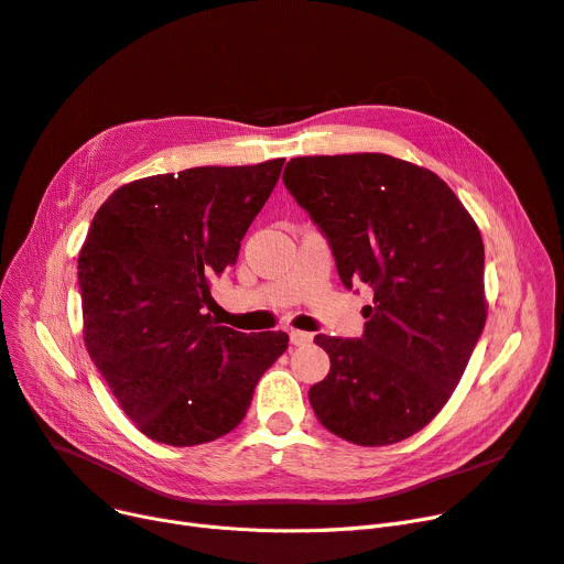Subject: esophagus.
<instances>
[{
    "mask_svg": "<svg viewBox=\"0 0 564 564\" xmlns=\"http://www.w3.org/2000/svg\"><path fill=\"white\" fill-rule=\"evenodd\" d=\"M289 339L293 346H303V344H310L312 341V335L310 333H303V330H291L289 333Z\"/></svg>",
    "mask_w": 564,
    "mask_h": 564,
    "instance_id": "1",
    "label": "esophagus"
}]
</instances>
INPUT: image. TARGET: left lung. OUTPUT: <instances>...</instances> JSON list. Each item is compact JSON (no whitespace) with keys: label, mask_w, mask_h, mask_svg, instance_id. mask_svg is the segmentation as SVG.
<instances>
[{"label":"left lung","mask_w":564,"mask_h":564,"mask_svg":"<svg viewBox=\"0 0 564 564\" xmlns=\"http://www.w3.org/2000/svg\"><path fill=\"white\" fill-rule=\"evenodd\" d=\"M282 181L326 234L341 284L373 289L360 339L314 337L330 358L310 388L318 422L365 447L417 434L487 324L475 220L441 176L386 153L293 158Z\"/></svg>","instance_id":"obj_1"}]
</instances>
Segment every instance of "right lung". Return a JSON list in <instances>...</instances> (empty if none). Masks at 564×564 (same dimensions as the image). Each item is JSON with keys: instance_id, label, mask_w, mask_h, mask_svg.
Listing matches in <instances>:
<instances>
[{"instance_id": "add662e5", "label": "right lung", "mask_w": 564, "mask_h": 564, "mask_svg": "<svg viewBox=\"0 0 564 564\" xmlns=\"http://www.w3.org/2000/svg\"><path fill=\"white\" fill-rule=\"evenodd\" d=\"M284 158L193 167L121 185L77 259L87 351L123 413L155 443L191 447L240 424L289 335L218 326L210 280L271 197Z\"/></svg>"}]
</instances>
